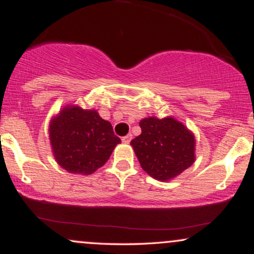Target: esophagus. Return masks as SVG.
Masks as SVG:
<instances>
[{
  "mask_svg": "<svg viewBox=\"0 0 254 254\" xmlns=\"http://www.w3.org/2000/svg\"><path fill=\"white\" fill-rule=\"evenodd\" d=\"M131 138H132V135H131V133H129V135L122 137V142H123V143H130Z\"/></svg>",
  "mask_w": 254,
  "mask_h": 254,
  "instance_id": "1",
  "label": "esophagus"
}]
</instances>
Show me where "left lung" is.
Instances as JSON below:
<instances>
[{
    "label": "left lung",
    "instance_id": "1",
    "mask_svg": "<svg viewBox=\"0 0 254 254\" xmlns=\"http://www.w3.org/2000/svg\"><path fill=\"white\" fill-rule=\"evenodd\" d=\"M142 132L131 141L141 167L157 180H170L194 161V137L180 122L168 117L139 122Z\"/></svg>",
    "mask_w": 254,
    "mask_h": 254
}]
</instances>
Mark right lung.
Returning a JSON list of instances; mask_svg holds the SVG:
<instances>
[{"label":"right lung","instance_id":"obj_1","mask_svg":"<svg viewBox=\"0 0 254 254\" xmlns=\"http://www.w3.org/2000/svg\"><path fill=\"white\" fill-rule=\"evenodd\" d=\"M50 141L61 167L90 174L106 164L121 138L94 110L64 107L50 124Z\"/></svg>","mask_w":254,"mask_h":254}]
</instances>
